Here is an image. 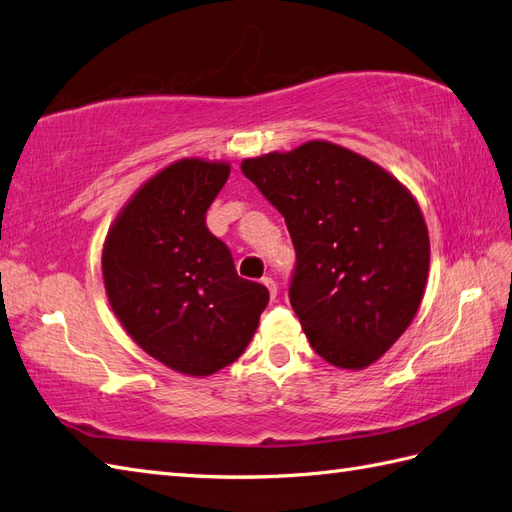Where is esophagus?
<instances>
[{
	"label": "esophagus",
	"mask_w": 512,
	"mask_h": 512,
	"mask_svg": "<svg viewBox=\"0 0 512 512\" xmlns=\"http://www.w3.org/2000/svg\"><path fill=\"white\" fill-rule=\"evenodd\" d=\"M261 283L266 285L268 292H270V296H272V299H275V296H277V281L272 279V277H264V279H261Z\"/></svg>",
	"instance_id": "esophagus-1"
}]
</instances>
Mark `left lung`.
Instances as JSON below:
<instances>
[{
	"label": "left lung",
	"instance_id": "8db88e82",
	"mask_svg": "<svg viewBox=\"0 0 512 512\" xmlns=\"http://www.w3.org/2000/svg\"><path fill=\"white\" fill-rule=\"evenodd\" d=\"M288 224L292 310L312 349L340 368L379 360L417 314L430 237L408 189L329 141L242 163Z\"/></svg>",
	"mask_w": 512,
	"mask_h": 512
}]
</instances>
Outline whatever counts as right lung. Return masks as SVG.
Here are the masks:
<instances>
[{"mask_svg":"<svg viewBox=\"0 0 512 512\" xmlns=\"http://www.w3.org/2000/svg\"><path fill=\"white\" fill-rule=\"evenodd\" d=\"M227 163L183 159L139 189L109 231L102 275L115 316L154 360L185 375L235 362L266 310V285L237 275L207 229Z\"/></svg>","mask_w":512,"mask_h":512,"instance_id":"add662e5","label":"right lung"}]
</instances>
